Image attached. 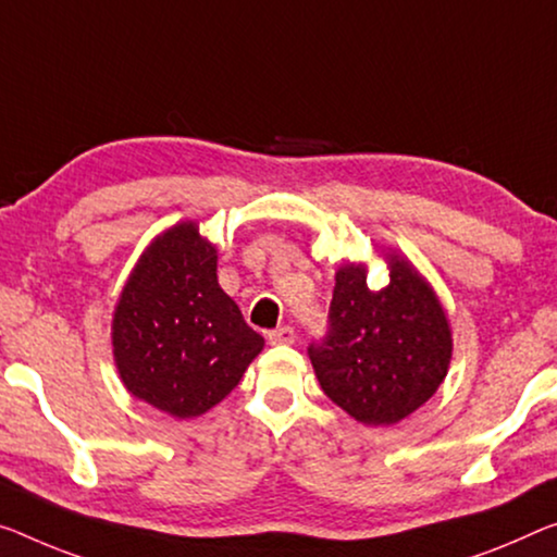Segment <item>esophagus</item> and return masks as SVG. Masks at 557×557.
Returning <instances> with one entry per match:
<instances>
[{
	"mask_svg": "<svg viewBox=\"0 0 557 557\" xmlns=\"http://www.w3.org/2000/svg\"><path fill=\"white\" fill-rule=\"evenodd\" d=\"M296 341V331L290 326H281L276 331H269V344L271 346H290Z\"/></svg>",
	"mask_w": 557,
	"mask_h": 557,
	"instance_id": "1",
	"label": "esophagus"
}]
</instances>
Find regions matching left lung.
I'll return each instance as SVG.
<instances>
[{
	"label": "left lung",
	"instance_id": "1",
	"mask_svg": "<svg viewBox=\"0 0 557 557\" xmlns=\"http://www.w3.org/2000/svg\"><path fill=\"white\" fill-rule=\"evenodd\" d=\"M383 259V288L368 286V263H341L329 336L308 348L323 393L363 425H393L421 408L453 358L438 294L406 256L388 249Z\"/></svg>",
	"mask_w": 557,
	"mask_h": 557
}]
</instances>
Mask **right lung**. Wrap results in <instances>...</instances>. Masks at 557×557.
Listing matches in <instances>:
<instances>
[{
  "label": "right lung",
  "instance_id": "obj_1",
  "mask_svg": "<svg viewBox=\"0 0 557 557\" xmlns=\"http://www.w3.org/2000/svg\"><path fill=\"white\" fill-rule=\"evenodd\" d=\"M216 261L199 224L178 221L144 249L111 319L124 388L178 421L221 404L263 350L219 286Z\"/></svg>",
  "mask_w": 557,
  "mask_h": 557
}]
</instances>
